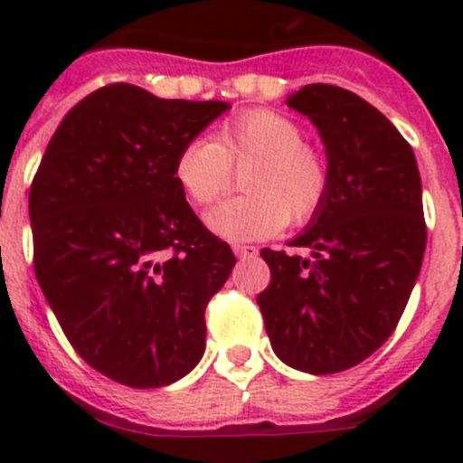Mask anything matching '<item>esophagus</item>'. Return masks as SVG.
<instances>
[{"label":"esophagus","mask_w":463,"mask_h":463,"mask_svg":"<svg viewBox=\"0 0 463 463\" xmlns=\"http://www.w3.org/2000/svg\"><path fill=\"white\" fill-rule=\"evenodd\" d=\"M232 250H234V255L241 257V260L257 255L255 245H245V243H234V245H232Z\"/></svg>","instance_id":"34e87169"}]
</instances>
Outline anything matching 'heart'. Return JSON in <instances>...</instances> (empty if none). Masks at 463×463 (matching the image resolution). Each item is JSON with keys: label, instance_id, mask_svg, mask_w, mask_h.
Returning <instances> with one entry per match:
<instances>
[{"label": "heart", "instance_id": "b5f03b06", "mask_svg": "<svg viewBox=\"0 0 463 463\" xmlns=\"http://www.w3.org/2000/svg\"><path fill=\"white\" fill-rule=\"evenodd\" d=\"M243 196L208 215V227L232 241L267 239L285 224H304L320 211L331 187L329 159L304 141L301 127L276 110H248L208 138L185 143L174 178L187 202L208 208L234 187Z\"/></svg>", "mask_w": 463, "mask_h": 463}]
</instances>
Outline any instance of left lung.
Segmentation results:
<instances>
[{"mask_svg": "<svg viewBox=\"0 0 463 463\" xmlns=\"http://www.w3.org/2000/svg\"><path fill=\"white\" fill-rule=\"evenodd\" d=\"M288 106L320 129L331 187L288 255L264 248L269 288L257 297L273 353L292 369H353L394 334L420 276L427 222L411 143L350 90L313 83Z\"/></svg>", "mask_w": 463, "mask_h": 463, "instance_id": "8db88e82", "label": "left lung"}]
</instances>
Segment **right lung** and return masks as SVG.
I'll use <instances>...</instances> for the list:
<instances>
[{"instance_id": "right-lung-1", "label": "right lung", "mask_w": 463, "mask_h": 463, "mask_svg": "<svg viewBox=\"0 0 463 463\" xmlns=\"http://www.w3.org/2000/svg\"><path fill=\"white\" fill-rule=\"evenodd\" d=\"M227 109L106 85L69 110L32 181L36 280L73 350L127 387L175 383L206 347L203 313L236 257L174 165Z\"/></svg>"}]
</instances>
